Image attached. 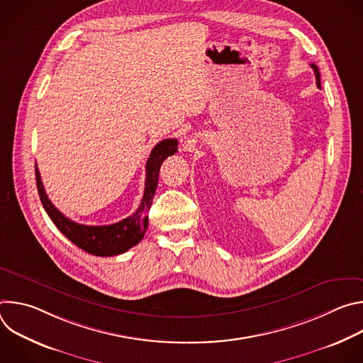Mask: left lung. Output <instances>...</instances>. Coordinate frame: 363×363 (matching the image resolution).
<instances>
[{
    "instance_id": "left-lung-1",
    "label": "left lung",
    "mask_w": 363,
    "mask_h": 363,
    "mask_svg": "<svg viewBox=\"0 0 363 363\" xmlns=\"http://www.w3.org/2000/svg\"><path fill=\"white\" fill-rule=\"evenodd\" d=\"M310 67L313 69V72H315V76H316V84H318V87H320V72H319V69H318V66L316 65H310Z\"/></svg>"
}]
</instances>
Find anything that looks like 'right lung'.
I'll list each match as a JSON object with an SVG mask.
<instances>
[{"instance_id":"add662e5","label":"right lung","mask_w":363,"mask_h":363,"mask_svg":"<svg viewBox=\"0 0 363 363\" xmlns=\"http://www.w3.org/2000/svg\"><path fill=\"white\" fill-rule=\"evenodd\" d=\"M178 150L177 139L161 140L150 152V157L146 162V179L145 191L139 208L128 218L111 224V225H83L77 224L67 217H65L56 206L48 199L40 172L35 167V182L40 195V201L44 206L45 213L55 223V225L79 248L99 257H111L118 255L143 238L147 228V211L158 186V175L162 162Z\"/></svg>"}]
</instances>
